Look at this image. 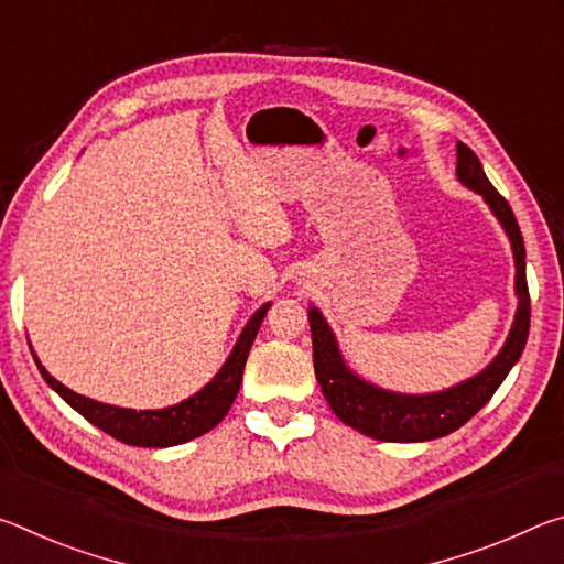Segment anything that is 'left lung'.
<instances>
[{"label":"left lung","instance_id":"8db88e82","mask_svg":"<svg viewBox=\"0 0 564 564\" xmlns=\"http://www.w3.org/2000/svg\"><path fill=\"white\" fill-rule=\"evenodd\" d=\"M457 176H460L467 188L477 191L490 204L495 216L508 231L514 251V265H518V275H514V289L520 295L518 316H514V326L510 330V338L480 376L465 380L463 386H455L445 393L433 395H398L388 393V390L373 388L366 380H360L343 366L338 356L336 340L328 323L323 321L316 308L308 311L311 321V338H313V368H316V378L321 383L323 395H326L328 405L333 408L343 423L356 427L358 433L376 437V441L386 443H420L433 441V437H443L447 433L457 431L465 425L477 410H480L500 388L505 376L522 356L524 343H528L530 333V291L528 279H524V243L522 234L514 218L510 204L500 196L488 176H485L480 159L475 151L465 144H457Z\"/></svg>","mask_w":564,"mask_h":564}]
</instances>
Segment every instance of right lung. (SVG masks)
<instances>
[{
  "instance_id": "1",
  "label": "right lung",
  "mask_w": 564,
  "mask_h": 564,
  "mask_svg": "<svg viewBox=\"0 0 564 564\" xmlns=\"http://www.w3.org/2000/svg\"><path fill=\"white\" fill-rule=\"evenodd\" d=\"M269 305L271 303H265L263 308L256 311L253 318L248 321V326L243 328L241 338H238L234 352L228 356L221 373H218L204 390H198L196 395L184 400V403L171 405L164 410H139L137 413V410L97 403V400L84 398L66 386H62L59 380L46 373V368L36 360V356L34 360L46 383H50L56 393H59L66 403L76 410V413H82L91 425H97L99 431L109 433L121 443L139 445V447L178 445L208 433L212 427L221 423L224 415L228 413L238 388H241L248 350L253 346L256 333L261 328Z\"/></svg>"
}]
</instances>
